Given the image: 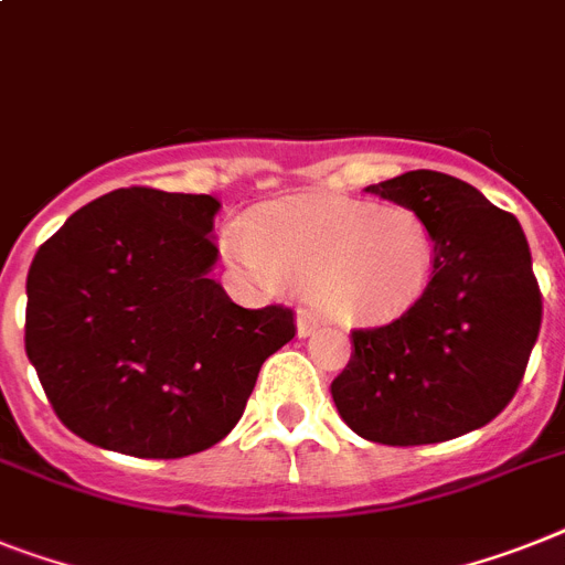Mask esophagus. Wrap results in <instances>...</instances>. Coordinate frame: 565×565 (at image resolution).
Returning a JSON list of instances; mask_svg holds the SVG:
<instances>
[{"mask_svg":"<svg viewBox=\"0 0 565 565\" xmlns=\"http://www.w3.org/2000/svg\"><path fill=\"white\" fill-rule=\"evenodd\" d=\"M317 329H320V320H317V317H311L309 311H300V315H297V334H300V338H311Z\"/></svg>","mask_w":565,"mask_h":565,"instance_id":"esophagus-1","label":"esophagus"}]
</instances>
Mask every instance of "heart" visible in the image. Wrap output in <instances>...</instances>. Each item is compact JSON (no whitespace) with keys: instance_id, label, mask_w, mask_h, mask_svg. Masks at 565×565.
Instances as JSON below:
<instances>
[{"instance_id":"heart-1","label":"heart","mask_w":565,"mask_h":565,"mask_svg":"<svg viewBox=\"0 0 565 565\" xmlns=\"http://www.w3.org/2000/svg\"><path fill=\"white\" fill-rule=\"evenodd\" d=\"M233 263L263 282L306 288L317 311L340 326H384L407 315L430 286L436 242L404 204L294 195L250 216L248 239L231 233Z\"/></svg>"}]
</instances>
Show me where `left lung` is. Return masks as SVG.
<instances>
[{"label":"left lung","mask_w":565,"mask_h":565,"mask_svg":"<svg viewBox=\"0 0 565 565\" xmlns=\"http://www.w3.org/2000/svg\"><path fill=\"white\" fill-rule=\"evenodd\" d=\"M366 193L416 210L436 265L407 315L352 332L334 407L361 439L393 447L479 430L514 398L543 320L523 227L445 172H404Z\"/></svg>","instance_id":"8db88e82"}]
</instances>
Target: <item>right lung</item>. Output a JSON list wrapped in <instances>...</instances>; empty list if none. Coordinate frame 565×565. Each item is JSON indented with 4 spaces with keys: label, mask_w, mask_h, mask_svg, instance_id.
<instances>
[{
    "label": "right lung",
    "mask_w": 565,
    "mask_h": 565,
    "mask_svg": "<svg viewBox=\"0 0 565 565\" xmlns=\"http://www.w3.org/2000/svg\"><path fill=\"white\" fill-rule=\"evenodd\" d=\"M213 195L124 188L88 202L28 271L25 352L88 445L181 459L236 427L294 311L242 309L210 279Z\"/></svg>",
    "instance_id": "1"
}]
</instances>
